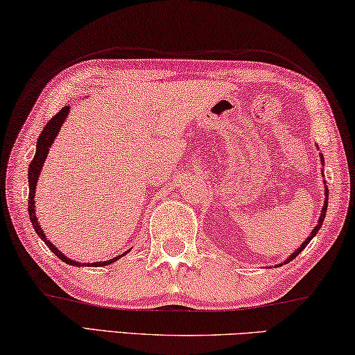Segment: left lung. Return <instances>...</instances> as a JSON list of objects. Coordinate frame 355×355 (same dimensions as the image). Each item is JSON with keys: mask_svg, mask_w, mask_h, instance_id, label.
Returning <instances> with one entry per match:
<instances>
[{"mask_svg": "<svg viewBox=\"0 0 355 355\" xmlns=\"http://www.w3.org/2000/svg\"><path fill=\"white\" fill-rule=\"evenodd\" d=\"M320 155V162H324V156H322V153H319ZM322 172V177H324V171H320ZM324 187H325V200H324V207H322V211H320V216H319V219H318V224L316 226H314V229L311 230V234H309V237L303 241V243L299 246V248H297L294 252H292V254L288 257V259H284V262H281V263H278V266H275V267H281L283 266V263H288V262H291V261H294V259L300 254V252L306 248V245L309 243V241H311L313 239H314V235H316L318 232H319V229L322 227V223H324V218H325V213H327V204H329V189H327V184H325V180H324Z\"/></svg>", "mask_w": 355, "mask_h": 355, "instance_id": "left-lung-1", "label": "left lung"}]
</instances>
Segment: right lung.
Returning a JSON list of instances; mask_svg holds the SVG:
<instances>
[{
    "label": "right lung",
    "mask_w": 355,
    "mask_h": 355,
    "mask_svg": "<svg viewBox=\"0 0 355 355\" xmlns=\"http://www.w3.org/2000/svg\"><path fill=\"white\" fill-rule=\"evenodd\" d=\"M67 115H69V105H64L63 109H61L58 114H56L52 118V120L47 123L46 128L42 129L41 136L37 137L36 153H35V157H33L30 167H28V187H30V194H28V211H30V221L33 224V227H35L36 234L42 239L44 243L47 245V248H50V251L55 252V256L58 257V259H61V261H63V262H66L67 266H74V267H83V266H85V267H104V266H109V263H114L120 257L128 254V252L131 251V250H128L126 252H123L121 256H116V257L109 259V261H104V262H85V263L77 262V261H74V259L64 256L63 252H61L58 248H56V246L52 243V241L47 240L42 227L39 226V221H37V216H36V205H35L36 200H35V196H36L37 180H39V175H41L44 161H46V157H47L49 151H50V147H52L55 137L58 136L60 129H61V126H63V123H64Z\"/></svg>",
    "instance_id": "1"
}]
</instances>
